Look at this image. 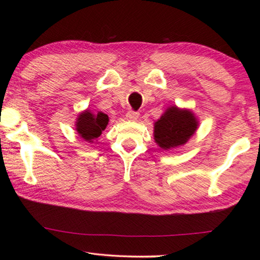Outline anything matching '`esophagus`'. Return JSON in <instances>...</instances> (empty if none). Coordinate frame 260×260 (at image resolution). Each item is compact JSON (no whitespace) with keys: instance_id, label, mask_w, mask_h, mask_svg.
<instances>
[{"instance_id":"34e87169","label":"esophagus","mask_w":260,"mask_h":260,"mask_svg":"<svg viewBox=\"0 0 260 260\" xmlns=\"http://www.w3.org/2000/svg\"><path fill=\"white\" fill-rule=\"evenodd\" d=\"M139 116H140V113L135 112V111H128L126 113L127 120H129V121H136L139 119Z\"/></svg>"}]
</instances>
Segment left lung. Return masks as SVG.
<instances>
[{"label":"left lung","instance_id":"obj_1","mask_svg":"<svg viewBox=\"0 0 260 260\" xmlns=\"http://www.w3.org/2000/svg\"><path fill=\"white\" fill-rule=\"evenodd\" d=\"M199 125L191 110L172 105L153 122V139L162 150H171L186 144L196 133Z\"/></svg>","mask_w":260,"mask_h":260}]
</instances>
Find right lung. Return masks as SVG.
<instances>
[{
  "instance_id": "1",
  "label": "right lung",
  "mask_w": 260,
  "mask_h": 260,
  "mask_svg": "<svg viewBox=\"0 0 260 260\" xmlns=\"http://www.w3.org/2000/svg\"><path fill=\"white\" fill-rule=\"evenodd\" d=\"M109 124L108 114L99 111L91 112L89 109L79 113L76 120V131L81 139L93 143L98 140Z\"/></svg>"
}]
</instances>
